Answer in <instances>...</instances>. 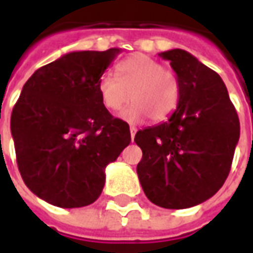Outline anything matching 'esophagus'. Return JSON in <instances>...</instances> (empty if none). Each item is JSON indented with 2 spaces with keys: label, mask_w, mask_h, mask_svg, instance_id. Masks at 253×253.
<instances>
[{
  "label": "esophagus",
  "mask_w": 253,
  "mask_h": 253,
  "mask_svg": "<svg viewBox=\"0 0 253 253\" xmlns=\"http://www.w3.org/2000/svg\"><path fill=\"white\" fill-rule=\"evenodd\" d=\"M135 134H137V127L130 126V135H131V141L134 139V137H135Z\"/></svg>",
  "instance_id": "1"
}]
</instances>
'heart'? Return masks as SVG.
<instances>
[{
    "label": "heart",
    "mask_w": 253,
    "mask_h": 253,
    "mask_svg": "<svg viewBox=\"0 0 253 253\" xmlns=\"http://www.w3.org/2000/svg\"><path fill=\"white\" fill-rule=\"evenodd\" d=\"M115 76L103 74L97 84L100 101L108 111H119L128 100L132 104L121 112L127 122L168 119L180 101V83L175 73L145 54H132L118 63Z\"/></svg>",
    "instance_id": "b5f03b06"
}]
</instances>
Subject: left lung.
I'll list each match as a JSON object with an SVG mask.
<instances>
[{"label":"left lung","mask_w":253,"mask_h":253,"mask_svg":"<svg viewBox=\"0 0 253 253\" xmlns=\"http://www.w3.org/2000/svg\"><path fill=\"white\" fill-rule=\"evenodd\" d=\"M159 55L179 78L180 101L168 121L135 134L142 149L137 173L154 205L187 209L223 186L240 138L239 116L214 70L180 48Z\"/></svg>","instance_id":"obj_1"}]
</instances>
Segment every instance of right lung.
I'll return each instance as SVG.
<instances>
[{
	"label": "right lung",
	"instance_id": "obj_1",
	"mask_svg": "<svg viewBox=\"0 0 253 253\" xmlns=\"http://www.w3.org/2000/svg\"><path fill=\"white\" fill-rule=\"evenodd\" d=\"M121 52L73 51L38 69L10 116L20 175L36 196L63 209L93 203L104 169L131 141L126 122L100 101L97 84Z\"/></svg>",
	"mask_w": 253,
	"mask_h": 253
}]
</instances>
